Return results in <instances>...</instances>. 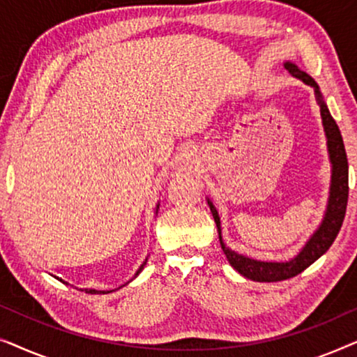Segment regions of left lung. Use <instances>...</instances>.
Here are the masks:
<instances>
[{
    "label": "left lung",
    "mask_w": 357,
    "mask_h": 357,
    "mask_svg": "<svg viewBox=\"0 0 357 357\" xmlns=\"http://www.w3.org/2000/svg\"><path fill=\"white\" fill-rule=\"evenodd\" d=\"M284 68L291 73L292 76H296L297 79L305 82L307 86H312L315 89L317 102L320 105V115H321V123H324L325 136H326V146H328V154H330V162H331V185H330V197L328 204H326V211L324 216V221L319 226V229L312 234L309 241L302 250L297 253L294 258H291L289 261H258L253 258L238 255L237 252H234L224 243L221 237V219L214 208V204L208 199L209 209H211L214 222H216L218 234H219V242H221L222 252L226 253L229 263L234 270H237L242 276L248 278V280L260 281V282H275L289 280L292 276H297L302 273L305 268H309L312 263L324 255V253L331 247V243L335 242L336 236H338L341 224H343L344 214H346V204H348V158H346V151L343 144V138H341L340 128L336 125V121L331 116L328 107H326L324 97L320 94L319 84L314 81V77H310L307 73L301 70L299 66L294 63L286 61Z\"/></svg>",
    "instance_id": "8db88e82"
}]
</instances>
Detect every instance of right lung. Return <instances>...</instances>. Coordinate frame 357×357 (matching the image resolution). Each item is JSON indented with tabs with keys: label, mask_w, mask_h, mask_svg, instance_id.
Wrapping results in <instances>:
<instances>
[{
	"label": "right lung",
	"mask_w": 357,
	"mask_h": 357,
	"mask_svg": "<svg viewBox=\"0 0 357 357\" xmlns=\"http://www.w3.org/2000/svg\"><path fill=\"white\" fill-rule=\"evenodd\" d=\"M158 208H159V204H158V206H155V213H158ZM146 261H148V258H146V260H144V263H143V265H141V266H139V270L135 273V278H136V276H138L141 271H143V268H144V265H146ZM60 281H61V280H60ZM63 282H65V281H63ZM86 292H89V294H109V292H112V291H96V289H86Z\"/></svg>",
	"instance_id": "right-lung-1"
}]
</instances>
